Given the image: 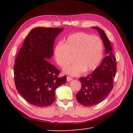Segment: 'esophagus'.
I'll use <instances>...</instances> for the list:
<instances>
[{
	"label": "esophagus",
	"mask_w": 133,
	"mask_h": 133,
	"mask_svg": "<svg viewBox=\"0 0 133 133\" xmlns=\"http://www.w3.org/2000/svg\"><path fill=\"white\" fill-rule=\"evenodd\" d=\"M73 79H72L70 76H67L66 77V80H67V82H70V81H71V80Z\"/></svg>",
	"instance_id": "34e87169"
}]
</instances>
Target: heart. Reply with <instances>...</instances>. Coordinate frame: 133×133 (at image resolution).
<instances>
[{
    "mask_svg": "<svg viewBox=\"0 0 133 133\" xmlns=\"http://www.w3.org/2000/svg\"><path fill=\"white\" fill-rule=\"evenodd\" d=\"M103 43L98 36L78 32L72 34L64 39V43L56 44L54 49L55 61L64 68L71 61L74 56L75 62L64 70L73 76L82 72L94 70L98 66L103 57Z\"/></svg>",
    "mask_w": 133,
    "mask_h": 133,
    "instance_id": "heart-1",
    "label": "heart"
}]
</instances>
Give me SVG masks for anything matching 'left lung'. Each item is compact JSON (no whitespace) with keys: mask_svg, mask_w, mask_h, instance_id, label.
<instances>
[{"mask_svg":"<svg viewBox=\"0 0 133 133\" xmlns=\"http://www.w3.org/2000/svg\"><path fill=\"white\" fill-rule=\"evenodd\" d=\"M92 28L98 31L105 46L107 54L101 64L86 77L79 79L81 89L76 95L78 102L85 107H91L101 103L112 89L113 78L116 71V58L112 53L111 44L105 33L100 28Z\"/></svg>","mask_w":133,"mask_h":133,"instance_id":"8db88e82","label":"left lung"}]
</instances>
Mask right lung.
Returning <instances> with one entry per match:
<instances>
[{
	"label": "right lung",
	"instance_id": "add662e5",
	"mask_svg": "<svg viewBox=\"0 0 133 133\" xmlns=\"http://www.w3.org/2000/svg\"><path fill=\"white\" fill-rule=\"evenodd\" d=\"M63 28L37 27L25 38L15 60L14 80L19 93L26 101L39 107L51 105L55 90L66 82L59 78V71L48 61L53 57L56 37Z\"/></svg>",
	"mask_w": 133,
	"mask_h": 133
}]
</instances>
